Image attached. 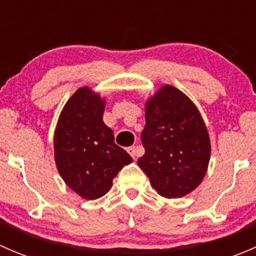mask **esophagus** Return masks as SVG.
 <instances>
[{"mask_svg":"<svg viewBox=\"0 0 256 256\" xmlns=\"http://www.w3.org/2000/svg\"><path fill=\"white\" fill-rule=\"evenodd\" d=\"M128 154H131V157H132L134 160H136V158H138V157L140 156V154H141V151H140V148H138V147H135V146H131V147H128Z\"/></svg>","mask_w":256,"mask_h":256,"instance_id":"1","label":"esophagus"}]
</instances>
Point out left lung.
I'll list each match as a JSON object with an SVG mask.
<instances>
[{
    "label": "left lung",
    "instance_id": "1",
    "mask_svg": "<svg viewBox=\"0 0 256 256\" xmlns=\"http://www.w3.org/2000/svg\"><path fill=\"white\" fill-rule=\"evenodd\" d=\"M144 121V154L138 164L152 187L166 198H180L194 190L210 160L207 126L194 102L166 84L147 99Z\"/></svg>",
    "mask_w": 256,
    "mask_h": 256
}]
</instances>
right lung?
<instances>
[{"label":"right lung","mask_w":256,"mask_h":256,"mask_svg":"<svg viewBox=\"0 0 256 256\" xmlns=\"http://www.w3.org/2000/svg\"><path fill=\"white\" fill-rule=\"evenodd\" d=\"M104 110V98L90 88H79L64 105L54 131L56 170L84 200L106 194L118 171L132 162L102 121Z\"/></svg>","instance_id":"right-lung-1"}]
</instances>
